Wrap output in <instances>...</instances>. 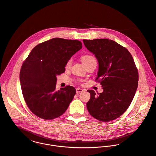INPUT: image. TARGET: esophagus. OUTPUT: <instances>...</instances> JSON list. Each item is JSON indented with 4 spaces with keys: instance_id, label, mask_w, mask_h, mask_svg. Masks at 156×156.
I'll return each instance as SVG.
<instances>
[{
    "instance_id": "obj_1",
    "label": "esophagus",
    "mask_w": 156,
    "mask_h": 156,
    "mask_svg": "<svg viewBox=\"0 0 156 156\" xmlns=\"http://www.w3.org/2000/svg\"><path fill=\"white\" fill-rule=\"evenodd\" d=\"M76 93H80V92H82L83 91V89H81V88H76Z\"/></svg>"
}]
</instances>
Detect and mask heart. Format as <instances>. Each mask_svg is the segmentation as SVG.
<instances>
[{"label":"heart","instance_id":"heart-1","mask_svg":"<svg viewBox=\"0 0 156 156\" xmlns=\"http://www.w3.org/2000/svg\"><path fill=\"white\" fill-rule=\"evenodd\" d=\"M94 58L92 56H90V55H84V56H83L81 57V61L83 62V63L84 64L86 63H87V62L90 61H92V60H94ZM72 59H70L66 63V67L67 69L68 68H70L71 65H72Z\"/></svg>","mask_w":156,"mask_h":156}]
</instances>
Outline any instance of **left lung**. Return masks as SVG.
Returning <instances> with one entry per match:
<instances>
[{
	"instance_id": "obj_1",
	"label": "left lung",
	"mask_w": 156,
	"mask_h": 156,
	"mask_svg": "<svg viewBox=\"0 0 156 156\" xmlns=\"http://www.w3.org/2000/svg\"><path fill=\"white\" fill-rule=\"evenodd\" d=\"M83 41L98 61L96 80H99L103 87L98 95L87 90L90 94L87 110L100 121H113L130 105L138 87V70L129 51L116 41L107 38Z\"/></svg>"
}]
</instances>
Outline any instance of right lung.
<instances>
[{
  "label": "right lung",
  "mask_w": 156,
  "mask_h": 156,
  "mask_svg": "<svg viewBox=\"0 0 156 156\" xmlns=\"http://www.w3.org/2000/svg\"><path fill=\"white\" fill-rule=\"evenodd\" d=\"M82 48L78 40L54 38L37 44L23 62L20 79L30 110L45 120L61 116L76 94L74 87L56 89L57 76L65 72L67 62Z\"/></svg>",
  "instance_id": "add662e5"
}]
</instances>
